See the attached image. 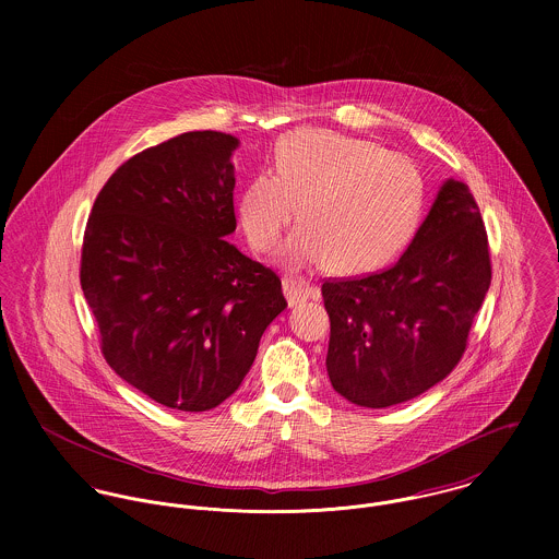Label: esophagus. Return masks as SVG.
<instances>
[{
  "label": "esophagus",
  "instance_id": "34e87169",
  "mask_svg": "<svg viewBox=\"0 0 559 559\" xmlns=\"http://www.w3.org/2000/svg\"><path fill=\"white\" fill-rule=\"evenodd\" d=\"M282 286H284V295H286L290 308H297V306H301L304 301H308L312 297L310 284L301 277H284Z\"/></svg>",
  "mask_w": 559,
  "mask_h": 559
}]
</instances>
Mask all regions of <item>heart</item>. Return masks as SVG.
I'll use <instances>...</instances> for the list:
<instances>
[{
  "label": "heart",
  "mask_w": 559,
  "mask_h": 559,
  "mask_svg": "<svg viewBox=\"0 0 559 559\" xmlns=\"http://www.w3.org/2000/svg\"><path fill=\"white\" fill-rule=\"evenodd\" d=\"M284 262L364 273L392 260L424 213L417 165L383 146L331 131L301 129L275 146L273 174H255L240 191L239 222L251 247L271 253L297 217Z\"/></svg>",
  "instance_id": "1"
}]
</instances>
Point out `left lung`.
<instances>
[{
    "mask_svg": "<svg viewBox=\"0 0 559 559\" xmlns=\"http://www.w3.org/2000/svg\"><path fill=\"white\" fill-rule=\"evenodd\" d=\"M488 286L478 204L465 182L450 178L394 266L324 280L333 390L357 406L385 408L443 381L467 348Z\"/></svg>",
    "mask_w": 559,
    "mask_h": 559,
    "instance_id": "obj_1",
    "label": "left lung"
}]
</instances>
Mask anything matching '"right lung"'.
Segmentation results:
<instances>
[{
    "label": "right lung",
    "mask_w": 559,
    "mask_h": 559,
    "mask_svg": "<svg viewBox=\"0 0 559 559\" xmlns=\"http://www.w3.org/2000/svg\"><path fill=\"white\" fill-rule=\"evenodd\" d=\"M237 148L235 135L191 131L142 151L109 176L85 226L81 290L100 350L167 408L230 399L288 306L280 277L226 240Z\"/></svg>",
    "instance_id": "add662e5"
}]
</instances>
